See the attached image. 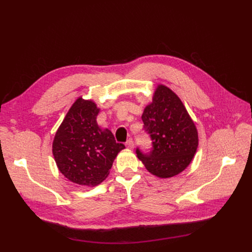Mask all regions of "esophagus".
<instances>
[{
  "instance_id": "1",
  "label": "esophagus",
  "mask_w": 252,
  "mask_h": 252,
  "mask_svg": "<svg viewBox=\"0 0 252 252\" xmlns=\"http://www.w3.org/2000/svg\"><path fill=\"white\" fill-rule=\"evenodd\" d=\"M126 147H127L128 149H133V141H132L131 138L127 140V142H126Z\"/></svg>"
}]
</instances>
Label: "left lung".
<instances>
[{"label": "left lung", "mask_w": 252, "mask_h": 252, "mask_svg": "<svg viewBox=\"0 0 252 252\" xmlns=\"http://www.w3.org/2000/svg\"><path fill=\"white\" fill-rule=\"evenodd\" d=\"M144 130L152 141V148L136 156L146 169L158 178L174 177L191 163L199 145L197 130L180 97L171 89L158 85L152 102L142 114Z\"/></svg>", "instance_id": "obj_1"}]
</instances>
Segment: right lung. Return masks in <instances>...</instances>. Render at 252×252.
I'll return each instance as SVG.
<instances>
[{"label": "right lung", "instance_id": "add662e5", "mask_svg": "<svg viewBox=\"0 0 252 252\" xmlns=\"http://www.w3.org/2000/svg\"><path fill=\"white\" fill-rule=\"evenodd\" d=\"M100 109L93 101L79 97L67 112L52 143L59 170L75 184L95 186L111 169L114 158L124 149L109 129L96 123Z\"/></svg>", "mask_w": 252, "mask_h": 252}]
</instances>
